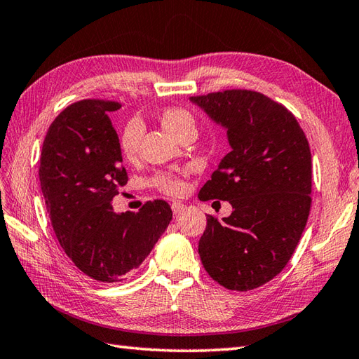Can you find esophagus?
Listing matches in <instances>:
<instances>
[{"label": "esophagus", "instance_id": "esophagus-1", "mask_svg": "<svg viewBox=\"0 0 359 359\" xmlns=\"http://www.w3.org/2000/svg\"><path fill=\"white\" fill-rule=\"evenodd\" d=\"M184 204H181L180 201H173L172 203V210H173V213H181L182 210H184Z\"/></svg>", "mask_w": 359, "mask_h": 359}]
</instances>
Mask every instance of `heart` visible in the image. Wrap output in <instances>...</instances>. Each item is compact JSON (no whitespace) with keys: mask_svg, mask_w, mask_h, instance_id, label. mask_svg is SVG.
Returning a JSON list of instances; mask_svg holds the SVG:
<instances>
[{"mask_svg":"<svg viewBox=\"0 0 359 359\" xmlns=\"http://www.w3.org/2000/svg\"><path fill=\"white\" fill-rule=\"evenodd\" d=\"M158 121L167 133L172 135V137L177 140H180L182 135H186L189 132L195 133L196 130V121L194 115L180 107L164 109L163 112L159 114ZM140 137L141 129L135 121H130L124 127L121 138H119V146H121L123 155L129 159V161H132V159H135L138 155ZM152 184L159 190H163V192L170 195H178L182 192V182L178 178H175L172 175L167 173H159L156 177H154Z\"/></svg>","mask_w":359,"mask_h":359,"instance_id":"heart-1","label":"heart"}]
</instances>
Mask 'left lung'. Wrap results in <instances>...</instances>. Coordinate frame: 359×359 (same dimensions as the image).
Instances as JSON below:
<instances>
[{
    "instance_id": "8db88e82",
    "label": "left lung",
    "mask_w": 359,
    "mask_h": 359,
    "mask_svg": "<svg viewBox=\"0 0 359 359\" xmlns=\"http://www.w3.org/2000/svg\"><path fill=\"white\" fill-rule=\"evenodd\" d=\"M227 129L232 150L200 190L230 217L207 215L198 244L205 272L229 290L247 292L281 273L299 243L312 204V155L297 118L255 90L190 97Z\"/></svg>"
}]
</instances>
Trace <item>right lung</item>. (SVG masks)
Returning <instances> with one entry per match:
<instances>
[{
	"label": "right lung",
	"instance_id": "right-lung-1",
	"mask_svg": "<svg viewBox=\"0 0 359 359\" xmlns=\"http://www.w3.org/2000/svg\"><path fill=\"white\" fill-rule=\"evenodd\" d=\"M116 101L83 100L55 118L43 142L39 182L52 227L72 262L100 283L121 281L147 258L172 221L170 205L147 201L115 213L127 184L121 146L110 121Z\"/></svg>",
	"mask_w": 359,
	"mask_h": 359
}]
</instances>
